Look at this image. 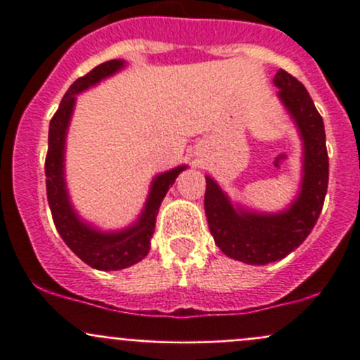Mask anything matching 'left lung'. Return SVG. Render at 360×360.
Returning <instances> with one entry per match:
<instances>
[{"label":"left lung","mask_w":360,"mask_h":360,"mask_svg":"<svg viewBox=\"0 0 360 360\" xmlns=\"http://www.w3.org/2000/svg\"><path fill=\"white\" fill-rule=\"evenodd\" d=\"M303 141V179L300 193L282 212H256L235 207L212 177L205 176V214L216 245L228 257L248 264H268L300 248L321 216L328 193L329 158L322 116L310 94L292 75L278 69L274 78Z\"/></svg>","instance_id":"left-lung-1"}]
</instances>
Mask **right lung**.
Segmentation results:
<instances>
[{"instance_id":"1","label":"right lung","mask_w":360,"mask_h":360,"mask_svg":"<svg viewBox=\"0 0 360 360\" xmlns=\"http://www.w3.org/2000/svg\"><path fill=\"white\" fill-rule=\"evenodd\" d=\"M123 66H125V60H108L94 68L69 86L66 96L60 101L59 110L50 120L49 153L45 160L46 197H49V205L57 231L79 259L96 270L104 271L122 270L146 257V254L150 252V240L155 233L160 203L176 177L186 169V165H181L155 177L139 219L125 230L101 231L92 224L79 219L78 214L75 212L69 202L66 177H64V151H66V134L69 120L75 110L76 94L97 85L101 79L115 75Z\"/></svg>"}]
</instances>
